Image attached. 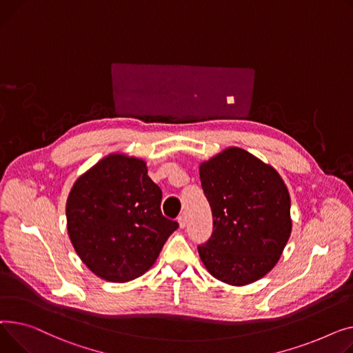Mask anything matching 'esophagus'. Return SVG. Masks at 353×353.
Here are the masks:
<instances>
[{
    "instance_id": "1",
    "label": "esophagus",
    "mask_w": 353,
    "mask_h": 353,
    "mask_svg": "<svg viewBox=\"0 0 353 353\" xmlns=\"http://www.w3.org/2000/svg\"><path fill=\"white\" fill-rule=\"evenodd\" d=\"M178 223H179V228H182V230H183V228L186 226V216L185 215H179L178 216Z\"/></svg>"
}]
</instances>
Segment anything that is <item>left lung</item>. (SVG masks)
I'll return each instance as SVG.
<instances>
[{
	"label": "left lung",
	"mask_w": 353,
	"mask_h": 353,
	"mask_svg": "<svg viewBox=\"0 0 353 353\" xmlns=\"http://www.w3.org/2000/svg\"><path fill=\"white\" fill-rule=\"evenodd\" d=\"M199 178L214 218V231L198 246L214 278L243 286L278 263L292 231L291 196L271 165L230 147L199 165Z\"/></svg>",
	"instance_id": "obj_1"
}]
</instances>
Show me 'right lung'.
<instances>
[{"mask_svg": "<svg viewBox=\"0 0 353 353\" xmlns=\"http://www.w3.org/2000/svg\"><path fill=\"white\" fill-rule=\"evenodd\" d=\"M162 191L145 161L110 154L82 174L67 199V230L81 261L110 282H128L155 263L178 228L161 212Z\"/></svg>", "mask_w": 353, "mask_h": 353, "instance_id": "add662e5", "label": "right lung"}]
</instances>
